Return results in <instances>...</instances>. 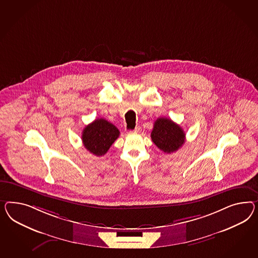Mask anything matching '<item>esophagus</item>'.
Segmentation results:
<instances>
[{"instance_id": "34e87169", "label": "esophagus", "mask_w": 258, "mask_h": 258, "mask_svg": "<svg viewBox=\"0 0 258 258\" xmlns=\"http://www.w3.org/2000/svg\"><path fill=\"white\" fill-rule=\"evenodd\" d=\"M140 132H141V127H140V126H136V127H135L133 131H132L131 133H139Z\"/></svg>"}]
</instances>
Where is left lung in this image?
Here are the masks:
<instances>
[{
  "label": "left lung",
  "mask_w": 258,
  "mask_h": 258,
  "mask_svg": "<svg viewBox=\"0 0 258 258\" xmlns=\"http://www.w3.org/2000/svg\"><path fill=\"white\" fill-rule=\"evenodd\" d=\"M185 135L180 125L171 119L160 117L154 123L151 139L161 151L171 154L177 151L184 145Z\"/></svg>",
  "instance_id": "8db88e82"
}]
</instances>
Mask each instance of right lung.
<instances>
[{
    "instance_id": "1",
    "label": "right lung",
    "mask_w": 258,
    "mask_h": 258,
    "mask_svg": "<svg viewBox=\"0 0 258 258\" xmlns=\"http://www.w3.org/2000/svg\"><path fill=\"white\" fill-rule=\"evenodd\" d=\"M119 134L115 125L105 119L98 118L84 127L82 140L84 147L90 153L100 157L107 153Z\"/></svg>"
}]
</instances>
